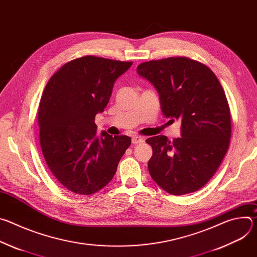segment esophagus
Returning <instances> with one entry per match:
<instances>
[{
	"label": "esophagus",
	"mask_w": 257,
	"mask_h": 257,
	"mask_svg": "<svg viewBox=\"0 0 257 257\" xmlns=\"http://www.w3.org/2000/svg\"><path fill=\"white\" fill-rule=\"evenodd\" d=\"M142 142H144V139L142 137H140V136H133L132 137V143L133 144H140Z\"/></svg>",
	"instance_id": "1"
}]
</instances>
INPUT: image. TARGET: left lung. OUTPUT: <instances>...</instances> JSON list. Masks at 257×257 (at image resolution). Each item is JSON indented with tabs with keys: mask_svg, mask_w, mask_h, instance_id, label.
<instances>
[{
	"mask_svg": "<svg viewBox=\"0 0 257 257\" xmlns=\"http://www.w3.org/2000/svg\"><path fill=\"white\" fill-rule=\"evenodd\" d=\"M137 73L159 92L163 114L181 120V137L146 139L153 148L152 178L173 195L197 191L216 172L230 144V107L221 83L208 67L186 57L145 62Z\"/></svg>",
	"mask_w": 257,
	"mask_h": 257,
	"instance_id": "left-lung-1",
	"label": "left lung"
}]
</instances>
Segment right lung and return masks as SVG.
<instances>
[{"label":"right lung","instance_id":"obj_1","mask_svg":"<svg viewBox=\"0 0 257 257\" xmlns=\"http://www.w3.org/2000/svg\"><path fill=\"white\" fill-rule=\"evenodd\" d=\"M131 65L85 56L66 63L46 85L39 108L43 155L60 184L76 194L103 188L131 144L126 135H97L94 123Z\"/></svg>","mask_w":257,"mask_h":257}]
</instances>
